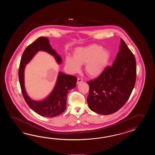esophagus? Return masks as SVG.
<instances>
[{"mask_svg":"<svg viewBox=\"0 0 155 155\" xmlns=\"http://www.w3.org/2000/svg\"><path fill=\"white\" fill-rule=\"evenodd\" d=\"M83 81V80L81 78H78V81H77V84H79V83H81Z\"/></svg>","mask_w":155,"mask_h":155,"instance_id":"34e87169","label":"esophagus"}]
</instances>
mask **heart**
I'll use <instances>...</instances> for the list:
<instances>
[{"label":"heart","mask_w":155,"mask_h":155,"mask_svg":"<svg viewBox=\"0 0 155 155\" xmlns=\"http://www.w3.org/2000/svg\"><path fill=\"white\" fill-rule=\"evenodd\" d=\"M110 53L106 49L96 44L79 48L73 53V57H67L65 66L70 73L78 72L80 65H85L86 74L90 78L100 76L108 65Z\"/></svg>","instance_id":"1"}]
</instances>
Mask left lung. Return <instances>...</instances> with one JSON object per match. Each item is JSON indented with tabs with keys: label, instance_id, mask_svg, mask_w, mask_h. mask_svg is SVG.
I'll use <instances>...</instances> for the list:
<instances>
[{
	"label": "left lung",
	"instance_id": "obj_1",
	"mask_svg": "<svg viewBox=\"0 0 155 155\" xmlns=\"http://www.w3.org/2000/svg\"><path fill=\"white\" fill-rule=\"evenodd\" d=\"M136 63L134 54L121 39L120 50L111 67L94 80L87 81L89 108L101 115L118 111L129 99L135 86Z\"/></svg>",
	"mask_w": 155,
	"mask_h": 155
}]
</instances>
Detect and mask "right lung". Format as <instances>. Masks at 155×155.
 Wrapping results in <instances>:
<instances>
[{
    "mask_svg": "<svg viewBox=\"0 0 155 155\" xmlns=\"http://www.w3.org/2000/svg\"><path fill=\"white\" fill-rule=\"evenodd\" d=\"M40 51H45L53 55L58 64L61 63V57L52 48L49 40L45 37H39L26 47L21 56L18 73L20 87L25 101L30 109L40 116L53 117L61 114L66 110L67 96L69 90L75 87L77 78L75 76L59 72L55 87L49 95L40 101L31 99L25 88L24 70L26 64Z\"/></svg>",
    "mask_w": 155,
    "mask_h": 155,
    "instance_id": "right-lung-1",
    "label": "right lung"
}]
</instances>
